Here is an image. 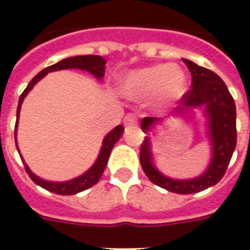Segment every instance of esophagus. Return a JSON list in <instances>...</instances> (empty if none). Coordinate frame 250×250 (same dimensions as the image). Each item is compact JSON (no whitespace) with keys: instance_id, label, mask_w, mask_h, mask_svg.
<instances>
[{"instance_id":"obj_1","label":"esophagus","mask_w":250,"mask_h":250,"mask_svg":"<svg viewBox=\"0 0 250 250\" xmlns=\"http://www.w3.org/2000/svg\"><path fill=\"white\" fill-rule=\"evenodd\" d=\"M138 125V120L134 115H127L125 118V125Z\"/></svg>"}]
</instances>
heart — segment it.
<instances>
[{"label":"heart","mask_w":250,"mask_h":250,"mask_svg":"<svg viewBox=\"0 0 250 250\" xmlns=\"http://www.w3.org/2000/svg\"><path fill=\"white\" fill-rule=\"evenodd\" d=\"M188 79L184 69L175 64L145 66L125 73L119 82V93L127 100L141 102L151 99L158 109L170 108L184 98Z\"/></svg>","instance_id":"obj_1"}]
</instances>
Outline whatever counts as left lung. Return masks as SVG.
I'll return each instance as SVG.
<instances>
[{"mask_svg":"<svg viewBox=\"0 0 250 250\" xmlns=\"http://www.w3.org/2000/svg\"><path fill=\"white\" fill-rule=\"evenodd\" d=\"M184 62L191 73L193 88L181 99V105L175 108L178 112L177 116L190 119L193 118L194 109H204L206 136L211 146L209 165L204 173L195 178H170L154 165L151 136H146V141L142 143L141 165L152 184L171 193L193 194L217 185L225 174L237 145L236 104L225 83L217 73L197 65L188 59H184ZM161 123H163L162 118H143L141 128L145 134L150 135Z\"/></svg>","mask_w":250,"mask_h":250,"instance_id":"8db88e82","label":"left lung"}]
</instances>
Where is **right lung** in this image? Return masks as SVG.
<instances>
[{"instance_id":"add662e5","label":"right lung","mask_w":250,"mask_h":250,"mask_svg":"<svg viewBox=\"0 0 250 250\" xmlns=\"http://www.w3.org/2000/svg\"><path fill=\"white\" fill-rule=\"evenodd\" d=\"M62 69H80V71H87L88 73H91L95 79L98 80H103L104 77V71H105V60L102 56L98 55H85V56H73L64 59L62 62H56L53 65L48 66L45 69H42L39 72L32 82L28 84V87L25 88V91L22 95L20 96L19 105H17V122H16V131H14V139H16V146H17V125H19V118H20V111H21V104L24 102V99L26 98V95L32 91V88L35 87L37 83L40 82L42 77L48 75L49 72L55 71H62ZM123 125H116L114 130L109 131L107 135L104 136L103 145L100 148L96 161L93 163L91 167L88 168L85 173H83L82 175H79L76 178H72L69 181H64V182H53V181H46L40 177H37L29 166L24 162L25 171L28 173L30 179L35 182L36 185H39L42 188H45L48 191H52L55 194H60V195H72V194H77L80 191H84L87 188H92L93 185H96L99 182V179L102 178V175L104 173V168L107 166L108 162L109 154L114 148L115 143L119 141L120 136L123 134ZM17 150L20 152V148L17 146ZM21 157V155H20ZM22 159V157H21ZM24 161V159H22Z\"/></svg>"}]
</instances>
